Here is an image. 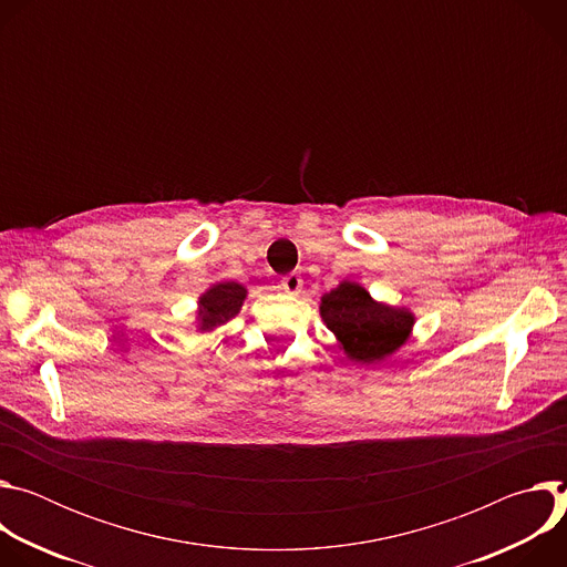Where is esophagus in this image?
Listing matches in <instances>:
<instances>
[{
    "label": "esophagus",
    "mask_w": 567,
    "mask_h": 567,
    "mask_svg": "<svg viewBox=\"0 0 567 567\" xmlns=\"http://www.w3.org/2000/svg\"><path fill=\"white\" fill-rule=\"evenodd\" d=\"M280 289H285L287 293H300L302 291V278L298 274H289L280 280Z\"/></svg>",
    "instance_id": "1"
}]
</instances>
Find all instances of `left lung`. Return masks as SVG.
<instances>
[{"label":"left lung","mask_w":567,"mask_h":567,"mask_svg":"<svg viewBox=\"0 0 567 567\" xmlns=\"http://www.w3.org/2000/svg\"><path fill=\"white\" fill-rule=\"evenodd\" d=\"M318 309L339 341V350L350 361L365 365H377L406 346L417 320L409 307L374 300L354 280H341L332 291L322 293Z\"/></svg>","instance_id":"1"}]
</instances>
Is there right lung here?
<instances>
[{"mask_svg": "<svg viewBox=\"0 0 567 567\" xmlns=\"http://www.w3.org/2000/svg\"><path fill=\"white\" fill-rule=\"evenodd\" d=\"M247 287L235 280H221L213 282L199 298H197V311H195V332L197 334H210L217 328L226 326L230 318H235L247 300Z\"/></svg>", "mask_w": 567, "mask_h": 567, "instance_id": "1", "label": "right lung"}]
</instances>
